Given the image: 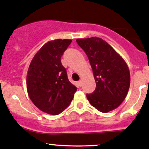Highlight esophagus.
Here are the masks:
<instances>
[{
  "label": "esophagus",
  "mask_w": 149,
  "mask_h": 149,
  "mask_svg": "<svg viewBox=\"0 0 149 149\" xmlns=\"http://www.w3.org/2000/svg\"><path fill=\"white\" fill-rule=\"evenodd\" d=\"M78 85H79V86H82V81H78Z\"/></svg>",
  "instance_id": "esophagus-1"
}]
</instances>
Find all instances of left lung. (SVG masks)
<instances>
[{
    "mask_svg": "<svg viewBox=\"0 0 149 149\" xmlns=\"http://www.w3.org/2000/svg\"><path fill=\"white\" fill-rule=\"evenodd\" d=\"M76 42L87 55L96 82L95 90L86 95L88 100L102 113L116 109L126 97L130 84L126 62L100 38H79Z\"/></svg>",
    "mask_w": 149,
    "mask_h": 149,
    "instance_id": "left-lung-1",
    "label": "left lung"
}]
</instances>
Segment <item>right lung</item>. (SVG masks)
<instances>
[{
    "instance_id": "obj_1",
    "label": "right lung",
    "mask_w": 149,
    "mask_h": 149,
    "mask_svg": "<svg viewBox=\"0 0 149 149\" xmlns=\"http://www.w3.org/2000/svg\"><path fill=\"white\" fill-rule=\"evenodd\" d=\"M71 42L70 39H56L46 43L35 54L27 70L29 97L38 109L49 114L63 112L77 90L61 63L62 55Z\"/></svg>"
}]
</instances>
